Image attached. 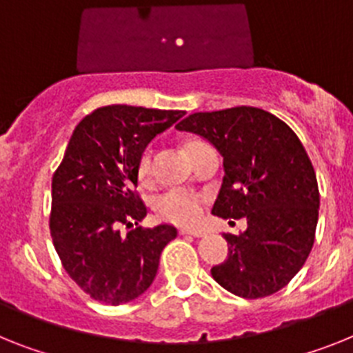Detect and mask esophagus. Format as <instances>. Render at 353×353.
<instances>
[{
  "label": "esophagus",
  "mask_w": 353,
  "mask_h": 353,
  "mask_svg": "<svg viewBox=\"0 0 353 353\" xmlns=\"http://www.w3.org/2000/svg\"><path fill=\"white\" fill-rule=\"evenodd\" d=\"M179 233H181V235L197 236V239H199V236H204V235H206V233L201 232V230H188V228H183V230H179Z\"/></svg>",
  "instance_id": "esophagus-1"
}]
</instances>
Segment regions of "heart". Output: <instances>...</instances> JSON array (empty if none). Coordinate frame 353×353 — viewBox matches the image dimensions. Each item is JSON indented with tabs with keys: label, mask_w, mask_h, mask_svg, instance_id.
I'll list each match as a JSON object with an SVG mask.
<instances>
[{
	"label": "heart",
	"mask_w": 353,
	"mask_h": 353,
	"mask_svg": "<svg viewBox=\"0 0 353 353\" xmlns=\"http://www.w3.org/2000/svg\"><path fill=\"white\" fill-rule=\"evenodd\" d=\"M201 145V141H190L186 145V150L190 152L194 147ZM152 172V152L149 149L145 150L138 161V176L140 179H149ZM156 212L161 219L174 224H194L201 217V199L192 194H186L181 190H172L163 194L156 201Z\"/></svg>",
	"instance_id": "1"
}]
</instances>
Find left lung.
I'll return each mask as SVG.
<instances>
[{"instance_id": "1", "label": "left lung", "mask_w": 353, "mask_h": 353, "mask_svg": "<svg viewBox=\"0 0 353 353\" xmlns=\"http://www.w3.org/2000/svg\"><path fill=\"white\" fill-rule=\"evenodd\" d=\"M222 156L221 190L212 213L248 221L242 235L224 233L228 259L213 280L241 298L274 294L309 256L318 226L316 172L291 127L256 108L195 112L177 123Z\"/></svg>"}]
</instances>
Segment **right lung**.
Masks as SVG:
<instances>
[{"instance_id":"1","label":"right lung","mask_w":353,"mask_h":353,"mask_svg":"<svg viewBox=\"0 0 353 353\" xmlns=\"http://www.w3.org/2000/svg\"><path fill=\"white\" fill-rule=\"evenodd\" d=\"M183 111L108 105L75 127L52 179L50 233L71 280L93 300L123 305L156 278L165 245L177 236L172 224L134 228L147 208L134 194L145 147Z\"/></svg>"}]
</instances>
